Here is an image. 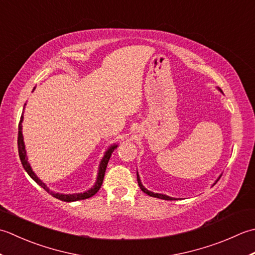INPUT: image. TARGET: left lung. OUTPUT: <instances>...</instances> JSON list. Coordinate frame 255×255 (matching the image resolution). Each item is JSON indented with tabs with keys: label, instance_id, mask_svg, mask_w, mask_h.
Listing matches in <instances>:
<instances>
[{
	"label": "left lung",
	"instance_id": "left-lung-1",
	"mask_svg": "<svg viewBox=\"0 0 255 255\" xmlns=\"http://www.w3.org/2000/svg\"><path fill=\"white\" fill-rule=\"evenodd\" d=\"M217 89L219 90L221 93H223L222 92V90L220 89V88H218L217 87ZM136 176H137V183H138V186H139V188L142 189V191H144L145 194H147L148 196H150V197H155V198H159V199H164V200H177V199H179V198H174V197H169V196H167V195H164V194H157V193H153V191H150V190H148V189H146L145 188V187L143 186V184L141 183V178H139V175H138V173L136 171ZM221 177V175L219 176V177L217 178V180L215 181L214 183V185H216V183L218 180H219V178ZM212 185V186H214Z\"/></svg>",
	"mask_w": 255,
	"mask_h": 255
}]
</instances>
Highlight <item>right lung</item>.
Here are the masks:
<instances>
[{
	"instance_id": "1",
	"label": "right lung",
	"mask_w": 255,
	"mask_h": 255,
	"mask_svg": "<svg viewBox=\"0 0 255 255\" xmlns=\"http://www.w3.org/2000/svg\"><path fill=\"white\" fill-rule=\"evenodd\" d=\"M34 90V89H33ZM26 103L24 105V109H25ZM23 114L22 117H20V121L18 124V138H17V145H18V155H19V159L20 162H22V165L24 169L26 170V173L29 175V177L32 178L35 183H37L41 188H44L46 191H47L48 194H50L55 198L62 200V201H66V202H72V201H77V200H82V199H87V198H90L93 195H96L98 193V190L100 189V187L102 185V181L103 178H105V173H106V169H107V165L109 159H110L111 155L113 153V150L118 147V144H112L110 146L108 147V149L105 152V155H103L102 159L100 160V164H99V168H98V175H97V179H96V183L93 185L90 189H88L84 193H76V194H60V193H55V191L50 190L47 185H46L43 180L39 179L37 177V175H36L34 171L32 166H30L29 162H28V157H27V154H26V148H25V143H24V137H23V132H22V128H23Z\"/></svg>"
}]
</instances>
